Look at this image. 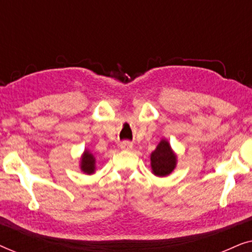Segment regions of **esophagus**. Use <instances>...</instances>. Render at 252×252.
<instances>
[{"label": "esophagus", "mask_w": 252, "mask_h": 252, "mask_svg": "<svg viewBox=\"0 0 252 252\" xmlns=\"http://www.w3.org/2000/svg\"><path fill=\"white\" fill-rule=\"evenodd\" d=\"M133 148V144L129 142V141H124V142L120 143V149L122 150H130Z\"/></svg>", "instance_id": "esophagus-1"}]
</instances>
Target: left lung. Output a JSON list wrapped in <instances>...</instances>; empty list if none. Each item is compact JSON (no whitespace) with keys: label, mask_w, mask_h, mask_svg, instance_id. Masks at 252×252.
I'll use <instances>...</instances> for the list:
<instances>
[{"label":"left lung","mask_w":252,"mask_h":252,"mask_svg":"<svg viewBox=\"0 0 252 252\" xmlns=\"http://www.w3.org/2000/svg\"><path fill=\"white\" fill-rule=\"evenodd\" d=\"M151 168L155 175L165 177L174 170L177 163V156L172 151L167 141L161 140L156 150L151 154Z\"/></svg>","instance_id":"obj_1"}]
</instances>
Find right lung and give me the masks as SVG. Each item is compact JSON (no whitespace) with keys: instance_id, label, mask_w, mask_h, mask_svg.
Returning <instances> with one entry per match:
<instances>
[{"instance_id":"add662e5","label":"right lung","mask_w":252,"mask_h":252,"mask_svg":"<svg viewBox=\"0 0 252 252\" xmlns=\"http://www.w3.org/2000/svg\"><path fill=\"white\" fill-rule=\"evenodd\" d=\"M81 170L87 174L94 173L95 170V158L91 153L85 151L84 156L81 159Z\"/></svg>"}]
</instances>
